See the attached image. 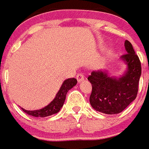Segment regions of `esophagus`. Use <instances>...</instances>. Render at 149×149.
I'll list each match as a JSON object with an SVG mask.
<instances>
[{"label":"esophagus","mask_w":149,"mask_h":149,"mask_svg":"<svg viewBox=\"0 0 149 149\" xmlns=\"http://www.w3.org/2000/svg\"><path fill=\"white\" fill-rule=\"evenodd\" d=\"M76 79H77L78 82H81V81L84 80V75H83L82 73H79V74L77 75V76H76Z\"/></svg>","instance_id":"obj_1"}]
</instances>
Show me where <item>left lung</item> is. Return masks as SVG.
<instances>
[{"label":"left lung","instance_id":"8db88e82","mask_svg":"<svg viewBox=\"0 0 149 149\" xmlns=\"http://www.w3.org/2000/svg\"><path fill=\"white\" fill-rule=\"evenodd\" d=\"M126 54L120 59L126 70L120 77L109 76L107 70L93 71L87 78L92 84L90 103L96 111L108 115L118 114L136 98L141 76V64L132 45L126 40Z\"/></svg>","mask_w":149,"mask_h":149}]
</instances>
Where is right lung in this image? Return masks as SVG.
Instances as JSON below:
<instances>
[{"mask_svg":"<svg viewBox=\"0 0 149 149\" xmlns=\"http://www.w3.org/2000/svg\"><path fill=\"white\" fill-rule=\"evenodd\" d=\"M76 83H77V80L74 78L66 79L62 83V86L56 95L54 99L46 107L40 109H37V110H26L21 107L22 110L27 113L28 115L37 117V118H45V117L50 116V115L57 113L63 106L68 92L70 89L73 88L76 85Z\"/></svg>","mask_w":149,"mask_h":149,"instance_id":"1","label":"right lung"}]
</instances>
